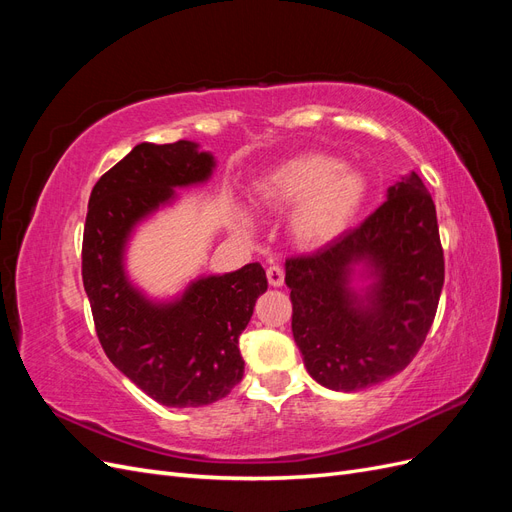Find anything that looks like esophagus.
Segmentation results:
<instances>
[{"label": "esophagus", "mask_w": 512, "mask_h": 512, "mask_svg": "<svg viewBox=\"0 0 512 512\" xmlns=\"http://www.w3.org/2000/svg\"><path fill=\"white\" fill-rule=\"evenodd\" d=\"M267 280H269V284H271L273 288H280V286L284 284V269L277 267V265L269 267V269H267Z\"/></svg>", "instance_id": "esophagus-1"}]
</instances>
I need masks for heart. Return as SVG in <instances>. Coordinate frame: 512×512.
Listing matches in <instances>:
<instances>
[{
    "instance_id": "heart-1",
    "label": "heart",
    "mask_w": 512,
    "mask_h": 512,
    "mask_svg": "<svg viewBox=\"0 0 512 512\" xmlns=\"http://www.w3.org/2000/svg\"><path fill=\"white\" fill-rule=\"evenodd\" d=\"M367 181L342 158L307 151L271 168L256 183L254 200L267 213L290 211V235L303 247H320L342 237L359 215ZM247 226V220H241Z\"/></svg>"
}]
</instances>
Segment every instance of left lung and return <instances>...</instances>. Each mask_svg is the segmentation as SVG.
<instances>
[{
  "label": "left lung",
  "mask_w": 512,
  "mask_h": 512,
  "mask_svg": "<svg viewBox=\"0 0 512 512\" xmlns=\"http://www.w3.org/2000/svg\"><path fill=\"white\" fill-rule=\"evenodd\" d=\"M361 264L372 284L351 288ZM292 335L307 374L354 393L406 369L436 318L444 252L436 205L416 173L359 226L316 254L286 260Z\"/></svg>",
  "instance_id": "obj_1"
}]
</instances>
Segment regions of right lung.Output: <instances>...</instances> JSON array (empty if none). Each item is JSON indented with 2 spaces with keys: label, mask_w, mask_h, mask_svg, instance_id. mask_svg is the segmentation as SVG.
<instances>
[{
  "label": "right lung",
  "mask_w": 512,
  "mask_h": 512,
  "mask_svg": "<svg viewBox=\"0 0 512 512\" xmlns=\"http://www.w3.org/2000/svg\"><path fill=\"white\" fill-rule=\"evenodd\" d=\"M211 153L192 141L141 143L100 177L83 232V286L111 363L168 408L209 406L243 378L239 335L267 290L258 262L198 277L181 297L151 301L132 286L123 252L138 222L175 200V188L205 183Z\"/></svg>",
  "instance_id": "1"
}]
</instances>
